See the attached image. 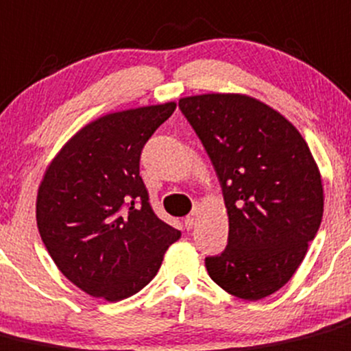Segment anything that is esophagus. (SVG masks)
Returning <instances> with one entry per match:
<instances>
[{
  "mask_svg": "<svg viewBox=\"0 0 351 351\" xmlns=\"http://www.w3.org/2000/svg\"><path fill=\"white\" fill-rule=\"evenodd\" d=\"M193 226V216H186L185 217V228L186 230H192Z\"/></svg>",
  "mask_w": 351,
  "mask_h": 351,
  "instance_id": "esophagus-1",
  "label": "esophagus"
}]
</instances>
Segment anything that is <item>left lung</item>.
I'll use <instances>...</instances> for the list:
<instances>
[{
    "label": "left lung",
    "mask_w": 351,
    "mask_h": 351,
    "mask_svg": "<svg viewBox=\"0 0 351 351\" xmlns=\"http://www.w3.org/2000/svg\"><path fill=\"white\" fill-rule=\"evenodd\" d=\"M223 189L230 231L221 255L206 257L210 280L243 300L290 281L317 234L322 180L300 132L243 94H202L178 103Z\"/></svg>",
    "instance_id": "left-lung-1"
}]
</instances>
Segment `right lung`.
I'll return each mask as SVG.
<instances>
[{
    "mask_svg": "<svg viewBox=\"0 0 351 351\" xmlns=\"http://www.w3.org/2000/svg\"><path fill=\"white\" fill-rule=\"evenodd\" d=\"M176 103L104 114L77 132L47 166L37 228L58 269L90 297L141 291L180 231L159 219L141 176V154Z\"/></svg>",
    "mask_w": 351,
    "mask_h": 351,
    "instance_id": "obj_1",
    "label": "right lung"
}]
</instances>
